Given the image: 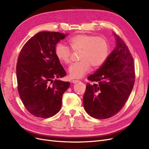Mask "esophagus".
Masks as SVG:
<instances>
[{
  "instance_id": "34e87169",
  "label": "esophagus",
  "mask_w": 149,
  "mask_h": 149,
  "mask_svg": "<svg viewBox=\"0 0 149 149\" xmlns=\"http://www.w3.org/2000/svg\"><path fill=\"white\" fill-rule=\"evenodd\" d=\"M78 82H79V80H77V79H76V80H73V81H72V83H78Z\"/></svg>"
}]
</instances>
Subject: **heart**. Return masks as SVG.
Here are the masks:
<instances>
[{
  "label": "heart",
  "instance_id": "1",
  "mask_svg": "<svg viewBox=\"0 0 149 149\" xmlns=\"http://www.w3.org/2000/svg\"><path fill=\"white\" fill-rule=\"evenodd\" d=\"M70 45L73 52H80L79 61L69 68V75L71 78L83 77L91 69L102 66L109 53V45L106 38L96 37L90 34H78L69 40ZM55 54L61 63L69 64L71 63L72 51L66 45L58 43L55 48Z\"/></svg>",
  "mask_w": 149,
  "mask_h": 149
}]
</instances>
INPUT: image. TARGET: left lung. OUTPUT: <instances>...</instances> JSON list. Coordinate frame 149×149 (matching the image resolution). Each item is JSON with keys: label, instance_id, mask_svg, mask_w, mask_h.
<instances>
[{"label": "left lung", "instance_id": "8db88e82", "mask_svg": "<svg viewBox=\"0 0 149 149\" xmlns=\"http://www.w3.org/2000/svg\"><path fill=\"white\" fill-rule=\"evenodd\" d=\"M116 47L95 73L88 78L83 105L87 113L98 119L111 118L123 108L135 82L133 58L127 46L114 33Z\"/></svg>", "mask_w": 149, "mask_h": 149}]
</instances>
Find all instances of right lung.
<instances>
[{
  "label": "right lung",
  "mask_w": 149,
  "mask_h": 149,
  "mask_svg": "<svg viewBox=\"0 0 149 149\" xmlns=\"http://www.w3.org/2000/svg\"><path fill=\"white\" fill-rule=\"evenodd\" d=\"M66 35L40 31L26 42L18 57V91L26 110L37 118H48L59 112L63 94L70 85L53 80L66 74L55 54L56 43Z\"/></svg>",
  "instance_id": "obj_1"
}]
</instances>
